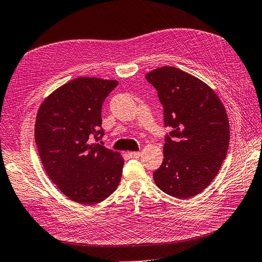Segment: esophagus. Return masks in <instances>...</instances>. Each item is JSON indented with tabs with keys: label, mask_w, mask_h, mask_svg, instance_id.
<instances>
[{
	"label": "esophagus",
	"mask_w": 262,
	"mask_h": 262,
	"mask_svg": "<svg viewBox=\"0 0 262 262\" xmlns=\"http://www.w3.org/2000/svg\"><path fill=\"white\" fill-rule=\"evenodd\" d=\"M129 156L131 158H139L141 156V152H130Z\"/></svg>",
	"instance_id": "1"
}]
</instances>
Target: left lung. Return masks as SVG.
<instances>
[{"instance_id": "1", "label": "left lung", "mask_w": 262, "mask_h": 262, "mask_svg": "<svg viewBox=\"0 0 262 262\" xmlns=\"http://www.w3.org/2000/svg\"><path fill=\"white\" fill-rule=\"evenodd\" d=\"M164 108V161L154 171L156 186L171 196L199 194L217 175L227 155L229 122L225 108L210 86L172 67L145 76Z\"/></svg>"}]
</instances>
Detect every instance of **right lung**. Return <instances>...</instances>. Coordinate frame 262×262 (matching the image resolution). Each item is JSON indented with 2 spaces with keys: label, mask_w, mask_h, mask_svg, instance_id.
Listing matches in <instances>:
<instances>
[{
  "label": "right lung",
  "mask_w": 262,
  "mask_h": 262,
  "mask_svg": "<svg viewBox=\"0 0 262 262\" xmlns=\"http://www.w3.org/2000/svg\"><path fill=\"white\" fill-rule=\"evenodd\" d=\"M117 85L114 80L77 77L49 95L38 110L35 140L43 168L77 203L104 201L120 182L123 158L98 142L105 136L101 107Z\"/></svg>",
  "instance_id": "1"
}]
</instances>
